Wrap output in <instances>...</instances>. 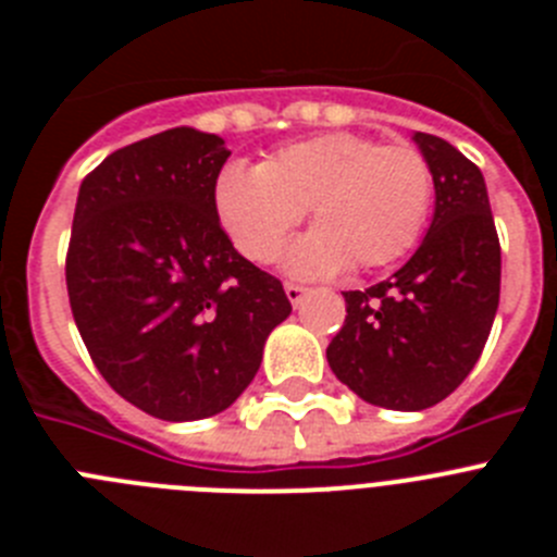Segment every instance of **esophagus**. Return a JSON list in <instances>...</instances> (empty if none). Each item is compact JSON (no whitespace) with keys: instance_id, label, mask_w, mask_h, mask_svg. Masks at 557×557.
<instances>
[{"instance_id":"1","label":"esophagus","mask_w":557,"mask_h":557,"mask_svg":"<svg viewBox=\"0 0 557 557\" xmlns=\"http://www.w3.org/2000/svg\"><path fill=\"white\" fill-rule=\"evenodd\" d=\"M284 293H287L289 304L298 307V304L304 301V295H307V287H301V284H284Z\"/></svg>"}]
</instances>
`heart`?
<instances>
[{"mask_svg":"<svg viewBox=\"0 0 557 557\" xmlns=\"http://www.w3.org/2000/svg\"><path fill=\"white\" fill-rule=\"evenodd\" d=\"M432 191L430 161L412 145L334 131L278 147L262 166L228 164L214 209L250 262H273L309 209L318 228L289 250L287 270L321 278L401 259L424 231Z\"/></svg>","mask_w":557,"mask_h":557,"instance_id":"heart-1","label":"heart"}]
</instances>
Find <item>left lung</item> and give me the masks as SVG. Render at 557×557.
Here are the masks:
<instances>
[{
  "label": "left lung",
  "instance_id": "8db88e82",
  "mask_svg": "<svg viewBox=\"0 0 557 557\" xmlns=\"http://www.w3.org/2000/svg\"><path fill=\"white\" fill-rule=\"evenodd\" d=\"M430 161L435 214L401 270L346 295V323L329 343L334 376L362 401L426 410L476 366L499 307L502 250L480 166L449 141L416 133Z\"/></svg>",
  "mask_w": 557,
  "mask_h": 557
}]
</instances>
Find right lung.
Here are the masks:
<instances>
[{
    "label": "right lung",
    "mask_w": 557,
    "mask_h": 557,
    "mask_svg": "<svg viewBox=\"0 0 557 557\" xmlns=\"http://www.w3.org/2000/svg\"><path fill=\"white\" fill-rule=\"evenodd\" d=\"M231 150L172 127L111 152L77 195L66 289L108 385L161 421L223 412L262 366L293 307L239 256L214 209Z\"/></svg>",
    "instance_id": "add662e5"
}]
</instances>
